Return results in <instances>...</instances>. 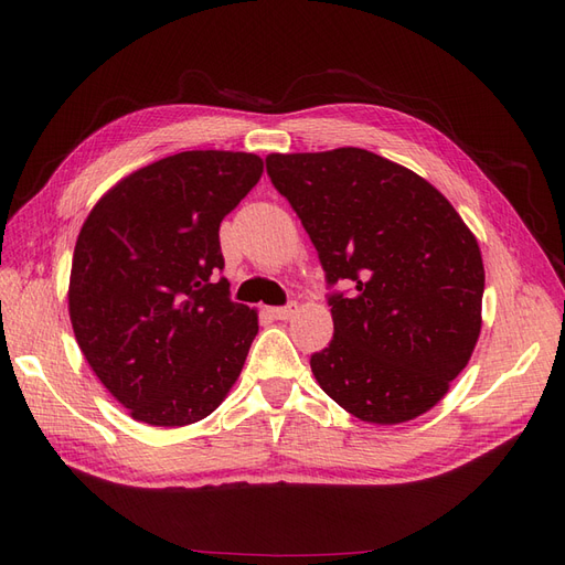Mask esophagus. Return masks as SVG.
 Returning a JSON list of instances; mask_svg holds the SVG:
<instances>
[{
    "instance_id": "34e87169",
    "label": "esophagus",
    "mask_w": 565,
    "mask_h": 565,
    "mask_svg": "<svg viewBox=\"0 0 565 565\" xmlns=\"http://www.w3.org/2000/svg\"><path fill=\"white\" fill-rule=\"evenodd\" d=\"M268 313L276 318V320H289L297 313V303H289V306H276V309H268Z\"/></svg>"
}]
</instances>
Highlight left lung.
Segmentation results:
<instances>
[{"label": "left lung", "instance_id": "obj_1", "mask_svg": "<svg viewBox=\"0 0 565 565\" xmlns=\"http://www.w3.org/2000/svg\"><path fill=\"white\" fill-rule=\"evenodd\" d=\"M266 172L318 249L334 337L316 382L367 424H403L446 396L481 334L486 270L476 235L413 169L363 148L270 152Z\"/></svg>", "mask_w": 565, "mask_h": 565}]
</instances>
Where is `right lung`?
<instances>
[{"label":"right lung","instance_id":"1","mask_svg":"<svg viewBox=\"0 0 565 565\" xmlns=\"http://www.w3.org/2000/svg\"><path fill=\"white\" fill-rule=\"evenodd\" d=\"M262 174L254 152H177L117 181L84 221L67 311L89 367L136 422L195 424L241 377L259 316L212 276L221 221Z\"/></svg>","mask_w":565,"mask_h":565}]
</instances>
